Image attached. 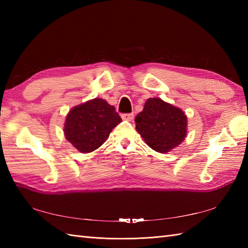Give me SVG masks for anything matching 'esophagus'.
I'll return each mask as SVG.
<instances>
[{
	"label": "esophagus",
	"instance_id": "esophagus-1",
	"mask_svg": "<svg viewBox=\"0 0 248 248\" xmlns=\"http://www.w3.org/2000/svg\"><path fill=\"white\" fill-rule=\"evenodd\" d=\"M121 118H123L124 120H128V121H131V120H133V118H134V114H123L121 115Z\"/></svg>",
	"mask_w": 248,
	"mask_h": 248
}]
</instances>
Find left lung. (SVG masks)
<instances>
[{"label":"left lung","instance_id":"left-lung-1","mask_svg":"<svg viewBox=\"0 0 248 248\" xmlns=\"http://www.w3.org/2000/svg\"><path fill=\"white\" fill-rule=\"evenodd\" d=\"M135 124L145 143L160 154L175 149L186 138V115L181 108L159 98L147 100Z\"/></svg>","mask_w":248,"mask_h":248}]
</instances>
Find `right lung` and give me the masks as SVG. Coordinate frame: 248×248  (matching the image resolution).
I'll use <instances>...</instances> for the list:
<instances>
[{"mask_svg": "<svg viewBox=\"0 0 248 248\" xmlns=\"http://www.w3.org/2000/svg\"><path fill=\"white\" fill-rule=\"evenodd\" d=\"M119 123L121 118L113 105L103 99L94 98L73 107L68 112L64 134L78 151L89 154L104 144Z\"/></svg>", "mask_w": 248, "mask_h": 248, "instance_id": "add662e5", "label": "right lung"}]
</instances>
